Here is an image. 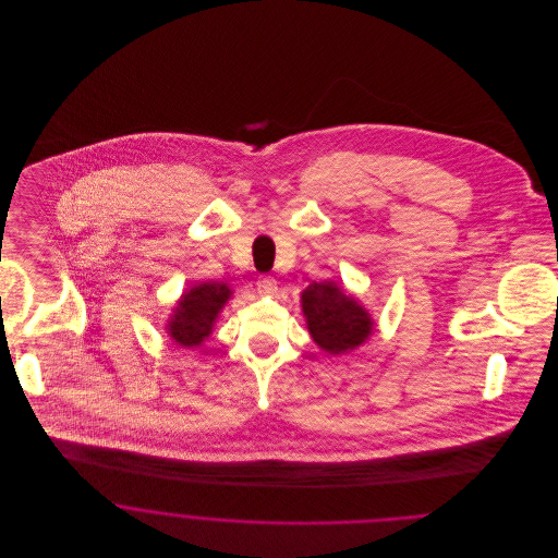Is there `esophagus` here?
<instances>
[{
  "label": "esophagus",
  "mask_w": 558,
  "mask_h": 558,
  "mask_svg": "<svg viewBox=\"0 0 558 558\" xmlns=\"http://www.w3.org/2000/svg\"><path fill=\"white\" fill-rule=\"evenodd\" d=\"M257 289H259L262 294H274V292L278 291L276 280H274L271 276H259V280H257Z\"/></svg>",
  "instance_id": "34e87169"
}]
</instances>
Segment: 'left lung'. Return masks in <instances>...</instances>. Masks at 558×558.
Masks as SVG:
<instances>
[{"mask_svg":"<svg viewBox=\"0 0 558 558\" xmlns=\"http://www.w3.org/2000/svg\"><path fill=\"white\" fill-rule=\"evenodd\" d=\"M301 307L312 339L332 355L366 343L372 335L371 314L332 280L312 282L301 292Z\"/></svg>","mask_w":558,"mask_h":558,"instance_id":"1","label":"left lung"}]
</instances>
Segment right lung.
<instances>
[{
  "label": "right lung",
  "mask_w": 558,
  "mask_h": 558,
  "mask_svg": "<svg viewBox=\"0 0 558 558\" xmlns=\"http://www.w3.org/2000/svg\"><path fill=\"white\" fill-rule=\"evenodd\" d=\"M230 296L232 291L223 282H203L184 292L167 324V332L173 343L182 347L203 345Z\"/></svg>",
  "instance_id": "right-lung-1"
}]
</instances>
